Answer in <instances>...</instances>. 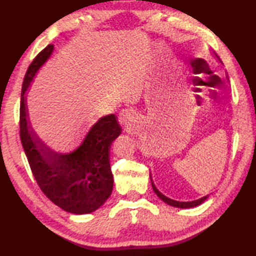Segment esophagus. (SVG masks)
Masks as SVG:
<instances>
[{
	"label": "esophagus",
	"instance_id": "34e87169",
	"mask_svg": "<svg viewBox=\"0 0 256 256\" xmlns=\"http://www.w3.org/2000/svg\"><path fill=\"white\" fill-rule=\"evenodd\" d=\"M134 120V112L132 110H128V108H125L122 110L118 114V122L120 124L124 125V126H128L130 123H132Z\"/></svg>",
	"mask_w": 256,
	"mask_h": 256
}]
</instances>
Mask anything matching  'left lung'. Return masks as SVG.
Segmentation results:
<instances>
[{"label": "left lung", "mask_w": 256, "mask_h": 256, "mask_svg": "<svg viewBox=\"0 0 256 256\" xmlns=\"http://www.w3.org/2000/svg\"><path fill=\"white\" fill-rule=\"evenodd\" d=\"M214 55H216V58L219 60V62H220V63H222V60L219 58V56L216 55V53H214ZM150 180H151V185H152V188H154V193L157 194V196L160 198V200L164 201V203H167V204L172 206L180 208V209H188V208H194V206H200L201 203L204 202V201L206 200V198H208V196H203V198H198V200H194V201H188V202H180V201L172 200V198H167L166 196H164L162 193H160V192H159L158 188H156L154 184L152 178H151V175H150Z\"/></svg>", "instance_id": "8db88e82"}]
</instances>
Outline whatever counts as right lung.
Instances as JSON below:
<instances>
[{"instance_id": "obj_1", "label": "right lung", "mask_w": 256, "mask_h": 256, "mask_svg": "<svg viewBox=\"0 0 256 256\" xmlns=\"http://www.w3.org/2000/svg\"><path fill=\"white\" fill-rule=\"evenodd\" d=\"M53 50V45L45 47L24 76L20 102V138L42 193L60 209L86 214L100 208L112 194L114 180L110 149L122 128L114 114L104 116L90 128L81 144L68 154L56 152L40 140L29 120L24 94Z\"/></svg>"}]
</instances>
